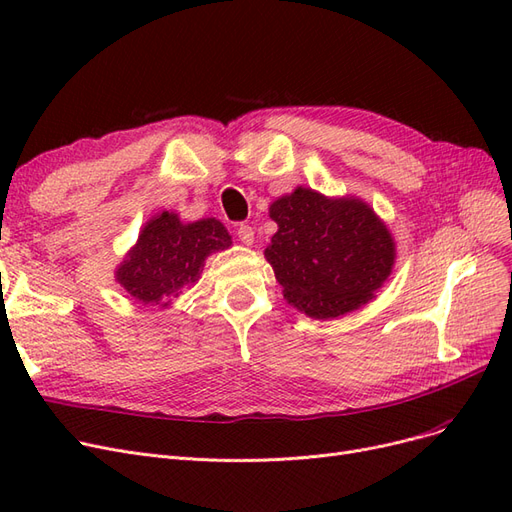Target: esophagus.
<instances>
[{"label": "esophagus", "mask_w": 512, "mask_h": 512, "mask_svg": "<svg viewBox=\"0 0 512 512\" xmlns=\"http://www.w3.org/2000/svg\"><path fill=\"white\" fill-rule=\"evenodd\" d=\"M237 237L241 239V243L252 245V243H254V228L247 226V224H241V226L237 228Z\"/></svg>", "instance_id": "esophagus-1"}]
</instances>
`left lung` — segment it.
<instances>
[{
	"mask_svg": "<svg viewBox=\"0 0 512 512\" xmlns=\"http://www.w3.org/2000/svg\"><path fill=\"white\" fill-rule=\"evenodd\" d=\"M277 232L265 250L284 299L309 318L346 316L374 299L393 273L397 247L359 196L303 188L269 207Z\"/></svg>",
	"mask_w": 512,
	"mask_h": 512,
	"instance_id": "left-lung-1",
	"label": "left lung"
}]
</instances>
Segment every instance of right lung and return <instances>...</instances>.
<instances>
[{"label": "right lung", "mask_w": 512, "mask_h": 512, "mask_svg": "<svg viewBox=\"0 0 512 512\" xmlns=\"http://www.w3.org/2000/svg\"><path fill=\"white\" fill-rule=\"evenodd\" d=\"M232 245L226 226L215 218L183 222L179 213H156L141 228L115 269V282L145 307L166 309L185 286H194L205 260Z\"/></svg>", "instance_id": "obj_1"}]
</instances>
